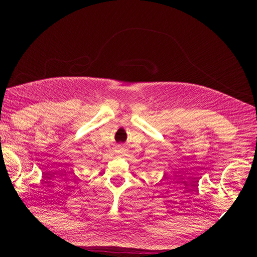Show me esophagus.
Segmentation results:
<instances>
[{
    "mask_svg": "<svg viewBox=\"0 0 257 257\" xmlns=\"http://www.w3.org/2000/svg\"><path fill=\"white\" fill-rule=\"evenodd\" d=\"M116 149H118L119 153H122V152H123V146L122 145H119L118 147H116Z\"/></svg>",
    "mask_w": 257,
    "mask_h": 257,
    "instance_id": "34e87169",
    "label": "esophagus"
}]
</instances>
